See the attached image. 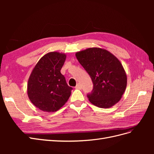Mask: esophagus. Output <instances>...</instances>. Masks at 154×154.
Listing matches in <instances>:
<instances>
[{
  "mask_svg": "<svg viewBox=\"0 0 154 154\" xmlns=\"http://www.w3.org/2000/svg\"><path fill=\"white\" fill-rule=\"evenodd\" d=\"M75 88H77V89H82V85H81L80 83H78Z\"/></svg>",
  "mask_w": 154,
  "mask_h": 154,
  "instance_id": "1",
  "label": "esophagus"
}]
</instances>
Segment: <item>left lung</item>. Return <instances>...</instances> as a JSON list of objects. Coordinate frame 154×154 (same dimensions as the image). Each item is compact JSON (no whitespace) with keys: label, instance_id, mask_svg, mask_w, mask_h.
Listing matches in <instances>:
<instances>
[{"label":"left lung","instance_id":"1","mask_svg":"<svg viewBox=\"0 0 154 154\" xmlns=\"http://www.w3.org/2000/svg\"><path fill=\"white\" fill-rule=\"evenodd\" d=\"M75 55L94 85L92 92L87 94L91 103L108 109L119 102L127 84V74L119 60L109 51L100 48H88Z\"/></svg>","mask_w":154,"mask_h":154}]
</instances>
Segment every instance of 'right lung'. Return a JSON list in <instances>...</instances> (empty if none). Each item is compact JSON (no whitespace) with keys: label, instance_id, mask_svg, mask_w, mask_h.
<instances>
[{"label":"right lung","instance_id":"obj_1","mask_svg":"<svg viewBox=\"0 0 154 154\" xmlns=\"http://www.w3.org/2000/svg\"><path fill=\"white\" fill-rule=\"evenodd\" d=\"M66 54L50 52L44 55L35 65L27 82L29 99L40 110L54 112L69 100L72 88L60 72Z\"/></svg>","mask_w":154,"mask_h":154}]
</instances>
